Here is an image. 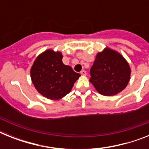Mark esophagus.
I'll use <instances>...</instances> for the list:
<instances>
[{
  "label": "esophagus",
  "mask_w": 149,
  "mask_h": 149,
  "mask_svg": "<svg viewBox=\"0 0 149 149\" xmlns=\"http://www.w3.org/2000/svg\"><path fill=\"white\" fill-rule=\"evenodd\" d=\"M81 74H82V75H84V76H85L86 74V71H84V70H82L81 72Z\"/></svg>",
  "instance_id": "34e87169"
}]
</instances>
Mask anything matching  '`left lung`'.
Listing matches in <instances>:
<instances>
[{
  "label": "left lung",
  "instance_id": "left-lung-1",
  "mask_svg": "<svg viewBox=\"0 0 149 149\" xmlns=\"http://www.w3.org/2000/svg\"><path fill=\"white\" fill-rule=\"evenodd\" d=\"M131 73L125 57L118 51L106 47L96 55L90 69L89 81L101 95H115L127 86Z\"/></svg>",
  "mask_w": 149,
  "mask_h": 149
}]
</instances>
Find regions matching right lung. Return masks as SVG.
Returning <instances> with one entry per match:
<instances>
[{
    "mask_svg": "<svg viewBox=\"0 0 149 149\" xmlns=\"http://www.w3.org/2000/svg\"><path fill=\"white\" fill-rule=\"evenodd\" d=\"M60 51L48 49L36 57L30 77L38 93L51 100H60L69 93L81 74L64 65Z\"/></svg>",
    "mask_w": 149,
    "mask_h": 149,
    "instance_id": "add662e5",
    "label": "right lung"
}]
</instances>
